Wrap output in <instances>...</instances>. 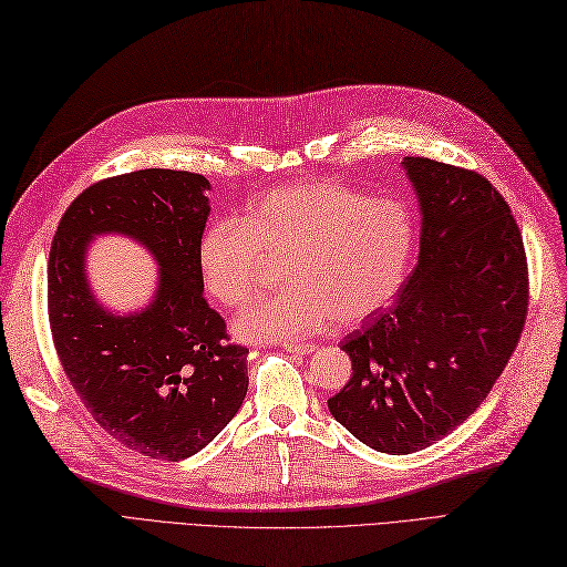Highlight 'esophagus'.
<instances>
[{
	"instance_id": "esophagus-1",
	"label": "esophagus",
	"mask_w": 567,
	"mask_h": 567,
	"mask_svg": "<svg viewBox=\"0 0 567 567\" xmlns=\"http://www.w3.org/2000/svg\"><path fill=\"white\" fill-rule=\"evenodd\" d=\"M284 350L293 354H310L317 350V346H312V342H286Z\"/></svg>"
}]
</instances>
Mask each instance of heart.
I'll return each mask as SVG.
<instances>
[{
    "instance_id": "b5f03b06",
    "label": "heart",
    "mask_w": 567,
    "mask_h": 567,
    "mask_svg": "<svg viewBox=\"0 0 567 567\" xmlns=\"http://www.w3.org/2000/svg\"><path fill=\"white\" fill-rule=\"evenodd\" d=\"M416 227L404 203L371 198L338 182H298L257 198L244 219L203 231V286L227 310H241L286 260L284 293L257 300L236 319L248 340H296L336 321H364L398 296Z\"/></svg>"
}]
</instances>
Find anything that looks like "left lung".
<instances>
[{
  "mask_svg": "<svg viewBox=\"0 0 567 567\" xmlns=\"http://www.w3.org/2000/svg\"><path fill=\"white\" fill-rule=\"evenodd\" d=\"M404 167L423 213L419 265L385 312L342 340L352 375L329 400L338 423L385 454L431 447L483 404L529 307L523 236L489 179L431 158Z\"/></svg>",
  "mask_w": 567,
  "mask_h": 567,
  "instance_id": "8db88e82",
  "label": "left lung"
}]
</instances>
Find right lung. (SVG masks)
<instances>
[{"label":"right lung","instance_id":"right-lung-1","mask_svg":"<svg viewBox=\"0 0 567 567\" xmlns=\"http://www.w3.org/2000/svg\"><path fill=\"white\" fill-rule=\"evenodd\" d=\"M205 188L203 175L161 167L99 179L68 205L49 250V329L68 381L115 442L148 458L200 452L248 392V348L203 298ZM99 230L130 233L159 257L146 313L113 318L91 298L81 255Z\"/></svg>","mask_w":567,"mask_h":567}]
</instances>
